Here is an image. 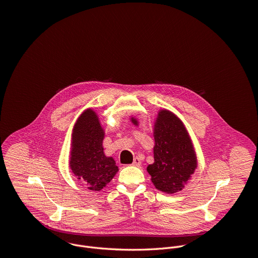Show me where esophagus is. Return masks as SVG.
Returning a JSON list of instances; mask_svg holds the SVG:
<instances>
[{"label": "esophagus", "mask_w": 258, "mask_h": 258, "mask_svg": "<svg viewBox=\"0 0 258 258\" xmlns=\"http://www.w3.org/2000/svg\"><path fill=\"white\" fill-rule=\"evenodd\" d=\"M133 165H134V166H140V165H141V159H140L139 157H136V158L134 159Z\"/></svg>", "instance_id": "1"}]
</instances>
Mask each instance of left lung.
<instances>
[{"label":"left lung","instance_id":"8db88e82","mask_svg":"<svg viewBox=\"0 0 258 258\" xmlns=\"http://www.w3.org/2000/svg\"><path fill=\"white\" fill-rule=\"evenodd\" d=\"M135 125L136 117L131 118ZM154 163L147 167L155 187L165 194L181 191L198 167L197 154L183 122L161 109L154 123Z\"/></svg>","mask_w":258,"mask_h":258}]
</instances>
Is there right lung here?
Here are the masks:
<instances>
[{
    "mask_svg": "<svg viewBox=\"0 0 258 258\" xmlns=\"http://www.w3.org/2000/svg\"><path fill=\"white\" fill-rule=\"evenodd\" d=\"M104 131L97 113L86 109L77 119L72 134L70 168L89 190L100 191L117 173L112 157L103 152Z\"/></svg>",
    "mask_w": 258,
    "mask_h": 258,
    "instance_id": "right-lung-1",
    "label": "right lung"
}]
</instances>
